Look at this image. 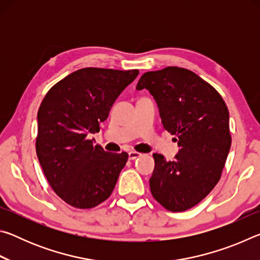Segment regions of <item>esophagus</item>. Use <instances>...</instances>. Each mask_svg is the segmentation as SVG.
<instances>
[{
	"mask_svg": "<svg viewBox=\"0 0 260 260\" xmlns=\"http://www.w3.org/2000/svg\"><path fill=\"white\" fill-rule=\"evenodd\" d=\"M141 156L140 152H136V151H129L128 152V158L131 160H134L136 158H139Z\"/></svg>",
	"mask_w": 260,
	"mask_h": 260,
	"instance_id": "34e87169",
	"label": "esophagus"
}]
</instances>
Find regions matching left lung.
Instances as JSON below:
<instances>
[{
  "label": "left lung",
  "mask_w": 260,
  "mask_h": 260,
  "mask_svg": "<svg viewBox=\"0 0 260 260\" xmlns=\"http://www.w3.org/2000/svg\"><path fill=\"white\" fill-rule=\"evenodd\" d=\"M136 89L153 96L162 126L180 148L172 161L152 155L153 199L173 212L186 211L205 199L221 175L232 143L227 105L210 83L177 67L144 73Z\"/></svg>",
  "instance_id": "obj_1"
}]
</instances>
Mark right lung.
<instances>
[{
	"mask_svg": "<svg viewBox=\"0 0 260 260\" xmlns=\"http://www.w3.org/2000/svg\"><path fill=\"white\" fill-rule=\"evenodd\" d=\"M138 74L139 70H78L51 87L39 108V161L54 191L74 208L90 209L108 200L126 165V152L104 151L89 135L100 132Z\"/></svg>",
	"mask_w": 260,
	"mask_h": 260,
	"instance_id": "obj_1",
	"label": "right lung"
}]
</instances>
